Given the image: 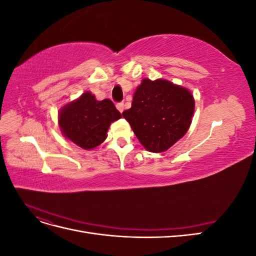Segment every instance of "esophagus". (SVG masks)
I'll return each instance as SVG.
<instances>
[{"mask_svg":"<svg viewBox=\"0 0 256 256\" xmlns=\"http://www.w3.org/2000/svg\"><path fill=\"white\" fill-rule=\"evenodd\" d=\"M116 108H118V110L120 113H122V111H124V102L116 104Z\"/></svg>","mask_w":256,"mask_h":256,"instance_id":"34e87169","label":"esophagus"}]
</instances>
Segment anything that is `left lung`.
Wrapping results in <instances>:
<instances>
[{"label": "left lung", "mask_w": 256, "mask_h": 256, "mask_svg": "<svg viewBox=\"0 0 256 256\" xmlns=\"http://www.w3.org/2000/svg\"><path fill=\"white\" fill-rule=\"evenodd\" d=\"M193 112L194 99L187 88L162 79H144L122 118L147 150L162 152L186 134Z\"/></svg>", "instance_id": "1"}]
</instances>
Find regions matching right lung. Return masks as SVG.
Wrapping results in <instances>:
<instances>
[{"label": "right lung", "mask_w": 256, "mask_h": 256, "mask_svg": "<svg viewBox=\"0 0 256 256\" xmlns=\"http://www.w3.org/2000/svg\"><path fill=\"white\" fill-rule=\"evenodd\" d=\"M122 118L110 99L98 102L90 92L60 110L58 122L62 132L84 150L95 148L106 138L112 122Z\"/></svg>", "instance_id": "add662e5"}]
</instances>
